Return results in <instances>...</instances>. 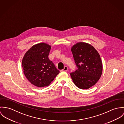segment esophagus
Masks as SVG:
<instances>
[{"label":"esophagus","instance_id":"1","mask_svg":"<svg viewBox=\"0 0 124 124\" xmlns=\"http://www.w3.org/2000/svg\"><path fill=\"white\" fill-rule=\"evenodd\" d=\"M68 67L65 66V67H64V69L62 70V71H68Z\"/></svg>","mask_w":124,"mask_h":124}]
</instances>
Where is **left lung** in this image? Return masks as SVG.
Segmentation results:
<instances>
[{"label": "left lung", "mask_w": 124, "mask_h": 124, "mask_svg": "<svg viewBox=\"0 0 124 124\" xmlns=\"http://www.w3.org/2000/svg\"><path fill=\"white\" fill-rule=\"evenodd\" d=\"M77 69L70 73L75 85L87 89L95 85L101 76L103 65L98 52L90 44L79 42L71 47Z\"/></svg>", "instance_id": "8db88e82"}]
</instances>
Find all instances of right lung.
<instances>
[{"instance_id":"1","label":"right lung","mask_w":124,"mask_h":124,"mask_svg":"<svg viewBox=\"0 0 124 124\" xmlns=\"http://www.w3.org/2000/svg\"><path fill=\"white\" fill-rule=\"evenodd\" d=\"M51 46L40 43L33 46L24 56L22 68L25 76L32 85L39 87L49 85L59 73L48 58Z\"/></svg>"}]
</instances>
